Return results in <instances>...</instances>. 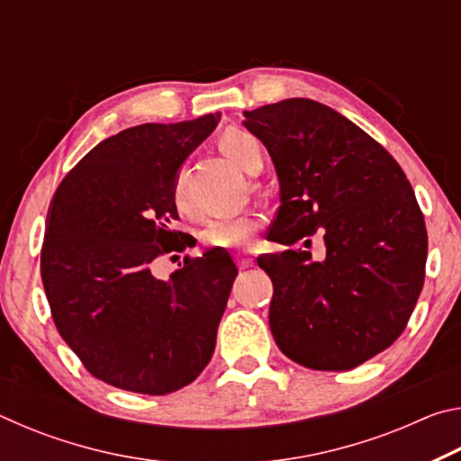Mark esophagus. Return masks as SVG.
Returning <instances> with one entry per match:
<instances>
[{"label": "esophagus", "instance_id": "34e87169", "mask_svg": "<svg viewBox=\"0 0 461 461\" xmlns=\"http://www.w3.org/2000/svg\"><path fill=\"white\" fill-rule=\"evenodd\" d=\"M252 264H254V260L249 258V256H246V254H240L238 256V267L240 268H249V267H252Z\"/></svg>", "mask_w": 461, "mask_h": 461}]
</instances>
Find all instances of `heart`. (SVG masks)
<instances>
[{"label":"heart","instance_id":"obj_1","mask_svg":"<svg viewBox=\"0 0 461 461\" xmlns=\"http://www.w3.org/2000/svg\"><path fill=\"white\" fill-rule=\"evenodd\" d=\"M220 150L241 170H248L256 158H260L258 140L241 130L225 131L220 138ZM175 201L178 207L183 205L181 183L175 185ZM260 225L262 217L256 213L231 217V220H215L205 225V230L201 231V240L212 248L241 249L249 246V241H252L254 233L260 230Z\"/></svg>","mask_w":461,"mask_h":461}]
</instances>
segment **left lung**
<instances>
[{
	"instance_id": "8db88e82",
	"label": "left lung",
	"mask_w": 461,
	"mask_h": 461,
	"mask_svg": "<svg viewBox=\"0 0 461 461\" xmlns=\"http://www.w3.org/2000/svg\"><path fill=\"white\" fill-rule=\"evenodd\" d=\"M267 146L280 183L270 240L325 241L264 254L275 286L270 331L293 362L311 370H352L404 331L423 288L427 230L393 156L354 122L313 99H285L244 112Z\"/></svg>"
}]
</instances>
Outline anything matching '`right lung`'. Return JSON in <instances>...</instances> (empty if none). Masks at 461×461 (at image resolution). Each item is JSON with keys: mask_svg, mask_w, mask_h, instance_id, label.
<instances>
[{"mask_svg": "<svg viewBox=\"0 0 461 461\" xmlns=\"http://www.w3.org/2000/svg\"><path fill=\"white\" fill-rule=\"evenodd\" d=\"M220 113L142 123L105 138L77 162L46 217L41 275L60 338L93 376L140 394H168L199 376L238 268L221 248L160 280L156 258L183 252L178 168Z\"/></svg>", "mask_w": 461, "mask_h": 461, "instance_id": "add662e5", "label": "right lung"}]
</instances>
